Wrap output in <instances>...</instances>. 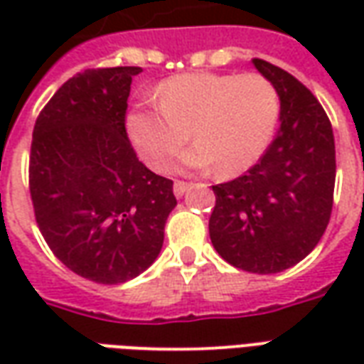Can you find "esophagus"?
Wrapping results in <instances>:
<instances>
[{
	"mask_svg": "<svg viewBox=\"0 0 364 364\" xmlns=\"http://www.w3.org/2000/svg\"><path fill=\"white\" fill-rule=\"evenodd\" d=\"M189 183H185V181H175L173 183V193H175V197H183L187 191H189Z\"/></svg>",
	"mask_w": 364,
	"mask_h": 364,
	"instance_id": "1",
	"label": "esophagus"
}]
</instances>
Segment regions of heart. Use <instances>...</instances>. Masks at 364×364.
I'll use <instances>...</instances> for the list:
<instances>
[{"mask_svg": "<svg viewBox=\"0 0 364 364\" xmlns=\"http://www.w3.org/2000/svg\"><path fill=\"white\" fill-rule=\"evenodd\" d=\"M158 103L136 105L127 132L140 158L166 169L191 138L183 167L237 175L257 164L273 140L281 95L261 74L193 72L173 75L156 91Z\"/></svg>", "mask_w": 364, "mask_h": 364, "instance_id": "obj_1", "label": "heart"}]
</instances>
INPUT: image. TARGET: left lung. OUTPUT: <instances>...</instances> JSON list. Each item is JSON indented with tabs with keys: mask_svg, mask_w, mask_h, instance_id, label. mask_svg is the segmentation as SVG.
Wrapping results in <instances>:
<instances>
[{
	"mask_svg": "<svg viewBox=\"0 0 364 364\" xmlns=\"http://www.w3.org/2000/svg\"><path fill=\"white\" fill-rule=\"evenodd\" d=\"M253 66L281 95V130L259 161L234 181L214 185L208 220L214 250L247 273L296 265L328 228L336 187V142L312 91L265 60Z\"/></svg>",
	"mask_w": 364,
	"mask_h": 364,
	"instance_id": "obj_1",
	"label": "left lung"
}]
</instances>
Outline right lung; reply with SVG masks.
Masks as SVG:
<instances>
[{
	"mask_svg": "<svg viewBox=\"0 0 364 364\" xmlns=\"http://www.w3.org/2000/svg\"><path fill=\"white\" fill-rule=\"evenodd\" d=\"M142 68L83 70L38 114L28 189L41 234L70 271L99 284L134 279L156 261L177 200L173 181L136 158L127 134Z\"/></svg>",
	"mask_w": 364,
	"mask_h": 364,
	"instance_id": "obj_1",
	"label": "right lung"
}]
</instances>
